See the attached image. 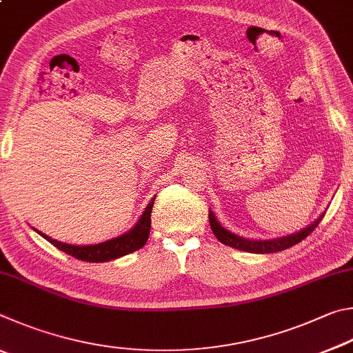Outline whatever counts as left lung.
Segmentation results:
<instances>
[{
  "instance_id": "8db88e82",
  "label": "left lung",
  "mask_w": 353,
  "mask_h": 353,
  "mask_svg": "<svg viewBox=\"0 0 353 353\" xmlns=\"http://www.w3.org/2000/svg\"><path fill=\"white\" fill-rule=\"evenodd\" d=\"M324 214L325 212L321 214L313 223L304 228V230L288 234V236L276 237V239H245L242 236H237V234L226 230L225 226H221V223L217 220V217H215V214L211 211V209H209V223H211V230L214 232V236L217 237L223 245H228L231 246V248H236L240 251L254 252V254H270V252L287 250L290 246L299 243L301 240H304L308 234H312L314 231V228L319 225V221L323 220Z\"/></svg>"
}]
</instances>
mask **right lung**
<instances>
[{"label":"right lung","instance_id":"right-lung-1","mask_svg":"<svg viewBox=\"0 0 353 353\" xmlns=\"http://www.w3.org/2000/svg\"><path fill=\"white\" fill-rule=\"evenodd\" d=\"M154 199H157V196H153V199L150 200V203H148L147 208L144 209V212L141 214V217L138 219V221H136L132 230L123 232L122 236H117L111 240H105V242L97 243V245H82L80 246V245L63 243V242H59V240L46 236V234L40 232L39 230H35V228H32V230L35 232H39L43 239H46L49 243L55 246V248H59L60 251L66 252V254L79 259V261L92 262V263L108 262V261H113V259L127 256V254H130V252L138 251L139 248H142V246L145 245L148 234H150V225H152L150 215H152V208H153Z\"/></svg>","mask_w":353,"mask_h":353}]
</instances>
